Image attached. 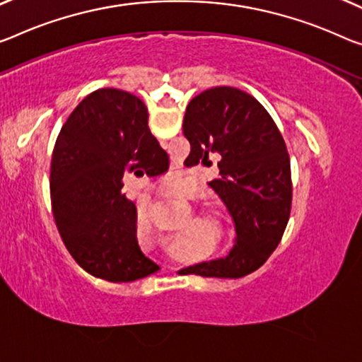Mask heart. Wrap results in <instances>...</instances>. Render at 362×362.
I'll list each match as a JSON object with an SVG mask.
<instances>
[{"label":"heart","instance_id":"heart-1","mask_svg":"<svg viewBox=\"0 0 362 362\" xmlns=\"http://www.w3.org/2000/svg\"><path fill=\"white\" fill-rule=\"evenodd\" d=\"M150 216L148 215H139V225H148Z\"/></svg>","mask_w":362,"mask_h":362}]
</instances>
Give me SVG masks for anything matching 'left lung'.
Listing matches in <instances>:
<instances>
[{"label": "left lung", "mask_w": 362, "mask_h": 362, "mask_svg": "<svg viewBox=\"0 0 362 362\" xmlns=\"http://www.w3.org/2000/svg\"><path fill=\"white\" fill-rule=\"evenodd\" d=\"M182 132L192 165H218L209 186L223 200L236 230L228 257L187 267V274L239 278L252 274L281 241L291 210L286 144L267 110L235 87H214L189 102Z\"/></svg>", "instance_id": "left-lung-1"}]
</instances>
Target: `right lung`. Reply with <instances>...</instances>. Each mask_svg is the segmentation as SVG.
Returning <instances> with one entry per match:
<instances>
[{
	"mask_svg": "<svg viewBox=\"0 0 362 362\" xmlns=\"http://www.w3.org/2000/svg\"><path fill=\"white\" fill-rule=\"evenodd\" d=\"M166 170L147 107L132 93L98 88L69 115L53 148L49 194L61 239L87 274L123 283L160 270L139 247L136 204L121 187L131 175Z\"/></svg>",
	"mask_w": 362,
	"mask_h": 362,
	"instance_id": "obj_1",
	"label": "right lung"
}]
</instances>
